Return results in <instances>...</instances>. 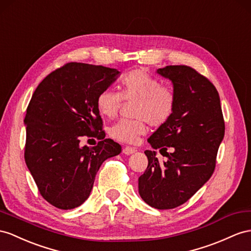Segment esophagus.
<instances>
[{"label": "esophagus", "mask_w": 251, "mask_h": 251, "mask_svg": "<svg viewBox=\"0 0 251 251\" xmlns=\"http://www.w3.org/2000/svg\"><path fill=\"white\" fill-rule=\"evenodd\" d=\"M136 151H137V149H134V147H130V146H127L123 149V152L125 153V155H131V153L136 152Z\"/></svg>", "instance_id": "obj_1"}]
</instances>
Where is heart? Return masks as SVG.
I'll use <instances>...</instances> for the list:
<instances>
[{
    "label": "heart",
    "mask_w": 251,
    "mask_h": 251,
    "mask_svg": "<svg viewBox=\"0 0 251 251\" xmlns=\"http://www.w3.org/2000/svg\"><path fill=\"white\" fill-rule=\"evenodd\" d=\"M120 92L104 89L96 98V108L106 118L118 114L123 100L132 102L136 120H122L114 124L109 133L122 143H137L146 133L147 125L163 126L172 118L176 108V95L169 86L160 83L156 77L143 70H133L125 74L120 81Z\"/></svg>",
    "instance_id": "b5f03b06"
}]
</instances>
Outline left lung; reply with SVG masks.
Here are the masks:
<instances>
[{"instance_id": "1", "label": "left lung", "mask_w": 251, "mask_h": 251, "mask_svg": "<svg viewBox=\"0 0 251 251\" xmlns=\"http://www.w3.org/2000/svg\"><path fill=\"white\" fill-rule=\"evenodd\" d=\"M157 73L172 80L176 108L172 118L153 132L149 142L166 152L160 162L155 151H145L149 165L139 177V194L151 207H179L212 176L218 147L225 136V121L216 88L189 66H166Z\"/></svg>"}]
</instances>
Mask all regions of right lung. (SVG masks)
Wrapping results in <instances>:
<instances>
[{
    "label": "right lung",
    "mask_w": 251,
    "mask_h": 251,
    "mask_svg": "<svg viewBox=\"0 0 251 251\" xmlns=\"http://www.w3.org/2000/svg\"><path fill=\"white\" fill-rule=\"evenodd\" d=\"M120 74L117 69L69 62L37 87L26 109L24 159L41 196L54 207L70 210L89 197L96 173L122 147L105 139L96 98ZM98 137L93 148L79 143Z\"/></svg>",
    "instance_id": "1"
}]
</instances>
